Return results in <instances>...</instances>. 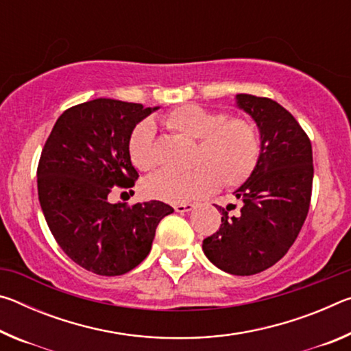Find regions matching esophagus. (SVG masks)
Instances as JSON below:
<instances>
[{
	"label": "esophagus",
	"instance_id": "esophagus-1",
	"mask_svg": "<svg viewBox=\"0 0 351 351\" xmlns=\"http://www.w3.org/2000/svg\"><path fill=\"white\" fill-rule=\"evenodd\" d=\"M173 209H175L176 212H180V213L190 212V210L195 209V204H190V203H186V204H175Z\"/></svg>",
	"mask_w": 351,
	"mask_h": 351
}]
</instances>
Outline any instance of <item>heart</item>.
<instances>
[{"label": "heart", "mask_w": 351, "mask_h": 351, "mask_svg": "<svg viewBox=\"0 0 351 351\" xmlns=\"http://www.w3.org/2000/svg\"><path fill=\"white\" fill-rule=\"evenodd\" d=\"M170 132L197 141L190 164L182 175L158 173L144 182L148 197L167 203H187L223 187H237L254 173L260 159V138L254 123L245 117H228L223 111L186 104L162 117ZM128 153L134 167L153 171L158 167L156 130L150 121L133 128Z\"/></svg>", "instance_id": "b5f03b06"}]
</instances>
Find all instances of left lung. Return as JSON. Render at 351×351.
<instances>
[{"mask_svg": "<svg viewBox=\"0 0 351 351\" xmlns=\"http://www.w3.org/2000/svg\"><path fill=\"white\" fill-rule=\"evenodd\" d=\"M237 106L260 130V159L254 173L234 192L241 201L221 212V224L203 241L213 265L234 276H252L276 265L297 235L310 210L313 189L311 142L288 110L268 97L237 94Z\"/></svg>", "mask_w": 351, "mask_h": 351, "instance_id": "1", "label": "left lung"}]
</instances>
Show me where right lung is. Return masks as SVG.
Masks as SVG:
<instances>
[{"label":"right lung","mask_w":351,"mask_h":351,"mask_svg":"<svg viewBox=\"0 0 351 351\" xmlns=\"http://www.w3.org/2000/svg\"><path fill=\"white\" fill-rule=\"evenodd\" d=\"M154 108L114 99L71 106L57 119L41 152L37 186L41 210L58 246L99 276H122L152 249L156 228L173 207L162 201L111 204L117 186L138 180L128 153L133 128Z\"/></svg>","instance_id":"obj_1"}]
</instances>
